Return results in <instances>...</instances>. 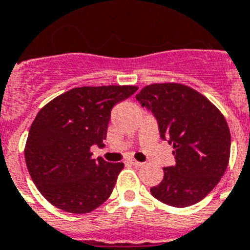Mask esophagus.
<instances>
[{"label": "esophagus", "mask_w": 250, "mask_h": 250, "mask_svg": "<svg viewBox=\"0 0 250 250\" xmlns=\"http://www.w3.org/2000/svg\"><path fill=\"white\" fill-rule=\"evenodd\" d=\"M128 162L132 164V166H135V167H141V166L144 164V163H141V162H137L136 159H129Z\"/></svg>", "instance_id": "34e87169"}]
</instances>
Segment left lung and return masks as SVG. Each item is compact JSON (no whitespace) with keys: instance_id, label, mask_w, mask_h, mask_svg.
Instances as JSON below:
<instances>
[{"instance_id":"left-lung-1","label":"left lung","mask_w":250,"mask_h":250,"mask_svg":"<svg viewBox=\"0 0 250 250\" xmlns=\"http://www.w3.org/2000/svg\"><path fill=\"white\" fill-rule=\"evenodd\" d=\"M157 118L160 137L173 145L176 164L150 188L167 206L184 208L206 198L220 182L230 159L227 122L206 96L181 83H154L136 95Z\"/></svg>"}]
</instances>
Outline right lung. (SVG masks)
<instances>
[{"label": "right lung", "instance_id": "1", "mask_svg": "<svg viewBox=\"0 0 250 250\" xmlns=\"http://www.w3.org/2000/svg\"><path fill=\"white\" fill-rule=\"evenodd\" d=\"M137 88L76 87L38 111L24 155L34 185L52 206L84 214L110 196L125 164L93 159L91 146H104L111 109Z\"/></svg>", "mask_w": 250, "mask_h": 250}]
</instances>
